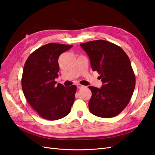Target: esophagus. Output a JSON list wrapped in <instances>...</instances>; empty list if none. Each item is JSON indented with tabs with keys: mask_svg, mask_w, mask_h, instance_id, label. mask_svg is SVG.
I'll list each match as a JSON object with an SVG mask.
<instances>
[{
	"mask_svg": "<svg viewBox=\"0 0 155 155\" xmlns=\"http://www.w3.org/2000/svg\"><path fill=\"white\" fill-rule=\"evenodd\" d=\"M77 87H78V89H81V88H83L84 87V85H81V84H77Z\"/></svg>",
	"mask_w": 155,
	"mask_h": 155,
	"instance_id": "obj_1",
	"label": "esophagus"
}]
</instances>
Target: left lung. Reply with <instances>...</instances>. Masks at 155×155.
I'll list each match as a JSON object with an SVG mask.
<instances>
[{"mask_svg": "<svg viewBox=\"0 0 155 155\" xmlns=\"http://www.w3.org/2000/svg\"><path fill=\"white\" fill-rule=\"evenodd\" d=\"M80 46L103 82L101 88L89 87L92 92L89 111L101 118L117 116L129 103L135 89V76L129 57L121 47L107 41H91Z\"/></svg>", "mask_w": 155, "mask_h": 155, "instance_id": "obj_1", "label": "left lung"}]
</instances>
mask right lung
Segmentation results:
<instances>
[{
    "mask_svg": "<svg viewBox=\"0 0 155 155\" xmlns=\"http://www.w3.org/2000/svg\"><path fill=\"white\" fill-rule=\"evenodd\" d=\"M73 47L48 43L29 56L24 64L21 87L29 104L42 118H62L69 114L75 99L76 85H56L60 55Z\"/></svg>",
    "mask_w": 155,
    "mask_h": 155,
    "instance_id": "add662e5",
    "label": "right lung"
}]
</instances>
